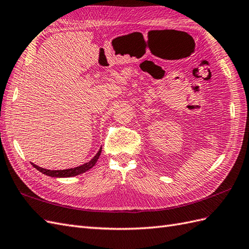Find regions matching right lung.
Instances as JSON below:
<instances>
[{"instance_id": "1", "label": "right lung", "mask_w": 249, "mask_h": 249, "mask_svg": "<svg viewBox=\"0 0 249 249\" xmlns=\"http://www.w3.org/2000/svg\"><path fill=\"white\" fill-rule=\"evenodd\" d=\"M101 151H102V147L99 149L98 154L95 155L90 161L81 165V166H78V167H74V168H69V169H63V170H50V169H45V168H42V167H39L37 165L33 164V166L35 168H36L37 170L40 171V173L46 175V176H49V177H53V178H68V177H74V176H78V175H81L83 173H85V171L89 170L90 168H92L95 163H97L98 159L101 155Z\"/></svg>"}]
</instances>
